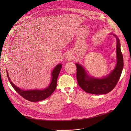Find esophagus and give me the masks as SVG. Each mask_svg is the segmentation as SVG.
I'll list each match as a JSON object with an SVG mask.
<instances>
[{"label":"esophagus","instance_id":"34e87169","mask_svg":"<svg viewBox=\"0 0 131 131\" xmlns=\"http://www.w3.org/2000/svg\"><path fill=\"white\" fill-rule=\"evenodd\" d=\"M67 59L68 60H72V59H73V57L70 55V56H68L67 57Z\"/></svg>","mask_w":131,"mask_h":131}]
</instances>
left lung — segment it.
Listing matches in <instances>:
<instances>
[{"instance_id":"obj_1","label":"left lung","mask_w":131,"mask_h":131,"mask_svg":"<svg viewBox=\"0 0 131 131\" xmlns=\"http://www.w3.org/2000/svg\"><path fill=\"white\" fill-rule=\"evenodd\" d=\"M113 35L117 40V64L114 70L107 77L101 79L89 77L82 65L76 64L78 84L86 92L94 94H106L113 90L121 77L124 65L123 57L119 40L115 34Z\"/></svg>"}]
</instances>
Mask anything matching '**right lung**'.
I'll list each match as a JSON object with an SVG mask.
<instances>
[{
	"mask_svg": "<svg viewBox=\"0 0 131 131\" xmlns=\"http://www.w3.org/2000/svg\"><path fill=\"white\" fill-rule=\"evenodd\" d=\"M62 65L61 64L57 65L52 71L51 73L52 80L49 85L46 89L42 90H23L20 88L17 87L14 84L9 78L8 74L7 71L8 79L9 81L13 88L15 89V90L21 95L23 98L26 100H29L31 102H37L46 99L54 91L57 86V81L59 75V72L61 68Z\"/></svg>",
	"mask_w": 131,
	"mask_h": 131,
	"instance_id": "obj_1",
	"label": "right lung"
}]
</instances>
